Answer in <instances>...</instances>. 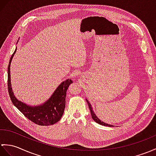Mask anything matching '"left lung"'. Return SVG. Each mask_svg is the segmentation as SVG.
Returning a JSON list of instances; mask_svg holds the SVG:
<instances>
[{
  "label": "left lung",
  "instance_id": "obj_1",
  "mask_svg": "<svg viewBox=\"0 0 156 156\" xmlns=\"http://www.w3.org/2000/svg\"><path fill=\"white\" fill-rule=\"evenodd\" d=\"M86 100L87 103H88V104L89 109H90V113H91L92 118V119H94V120L96 122H97L98 124H100V125L105 126H109V127H114L113 125L108 124H107V123H105V122H102V121H101L100 119H99V118L96 116V115L95 114L94 112V110H93V109H92V106H91V104H90V102H88V100H87V99H86Z\"/></svg>",
  "mask_w": 156,
  "mask_h": 156
}]
</instances>
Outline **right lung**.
<instances>
[{
  "label": "right lung",
  "instance_id": "obj_1",
  "mask_svg": "<svg viewBox=\"0 0 156 156\" xmlns=\"http://www.w3.org/2000/svg\"><path fill=\"white\" fill-rule=\"evenodd\" d=\"M17 48L10 59L8 67V89L12 102L28 119L40 126H50L56 124L61 119L66 106V96L67 90L72 83V80L67 79L62 82L57 87L52 96L39 106H29L18 100L14 95L10 82V64L16 53Z\"/></svg>",
  "mask_w": 156,
  "mask_h": 156
}]
</instances>
